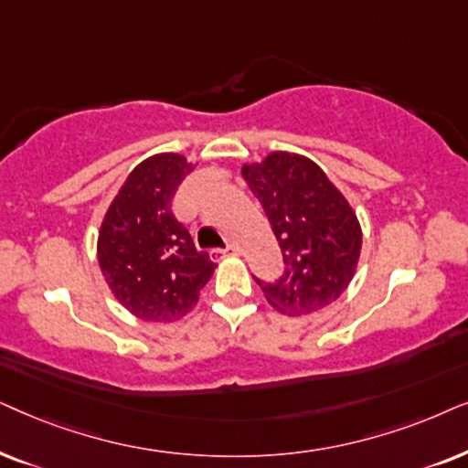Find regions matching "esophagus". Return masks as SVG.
I'll list each match as a JSON object with an SVG mask.
<instances>
[{"label":"esophagus","instance_id":"34e87169","mask_svg":"<svg viewBox=\"0 0 468 468\" xmlns=\"http://www.w3.org/2000/svg\"><path fill=\"white\" fill-rule=\"evenodd\" d=\"M216 254H238L239 252V248L235 246V244H229L227 248H222V250H214Z\"/></svg>","mask_w":468,"mask_h":468}]
</instances>
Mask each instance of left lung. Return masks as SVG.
Here are the masks:
<instances>
[{
  "label": "left lung",
  "mask_w": 468,
  "mask_h": 468,
  "mask_svg": "<svg viewBox=\"0 0 468 468\" xmlns=\"http://www.w3.org/2000/svg\"><path fill=\"white\" fill-rule=\"evenodd\" d=\"M241 173L282 250L284 271L276 282L254 278L267 302L284 314L329 306L351 282L361 250V229L351 205L303 155L273 152Z\"/></svg>",
  "instance_id": "1"
}]
</instances>
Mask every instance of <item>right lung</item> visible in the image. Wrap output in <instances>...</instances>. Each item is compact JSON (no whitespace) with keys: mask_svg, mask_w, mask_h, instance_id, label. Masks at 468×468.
Returning a JSON list of instances; mask_svg holds the SVG:
<instances>
[{"mask_svg":"<svg viewBox=\"0 0 468 468\" xmlns=\"http://www.w3.org/2000/svg\"><path fill=\"white\" fill-rule=\"evenodd\" d=\"M190 171L179 154L141 162L100 229V270L122 306L143 321L182 319L216 270L173 214V198Z\"/></svg>","mask_w":468,"mask_h":468,"instance_id":"add662e5","label":"right lung"}]
</instances>
